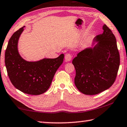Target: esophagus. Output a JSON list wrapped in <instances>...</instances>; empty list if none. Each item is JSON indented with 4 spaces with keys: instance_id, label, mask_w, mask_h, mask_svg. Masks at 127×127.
I'll return each instance as SVG.
<instances>
[{
    "instance_id": "obj_1",
    "label": "esophagus",
    "mask_w": 127,
    "mask_h": 127,
    "mask_svg": "<svg viewBox=\"0 0 127 127\" xmlns=\"http://www.w3.org/2000/svg\"><path fill=\"white\" fill-rule=\"evenodd\" d=\"M72 55L71 54L69 53H67L65 54V61L66 62H69V61H71V59H72Z\"/></svg>"
}]
</instances>
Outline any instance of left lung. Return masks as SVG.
I'll return each mask as SVG.
<instances>
[{
    "mask_svg": "<svg viewBox=\"0 0 127 127\" xmlns=\"http://www.w3.org/2000/svg\"><path fill=\"white\" fill-rule=\"evenodd\" d=\"M96 36L93 48H87L72 60L76 69L74 84L82 93L95 95L110 88L115 81L120 65L116 38L107 25Z\"/></svg>",
    "mask_w": 127,
    "mask_h": 127,
    "instance_id": "1",
    "label": "left lung"
}]
</instances>
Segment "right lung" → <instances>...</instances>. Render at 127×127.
I'll use <instances>...</instances> for the list:
<instances>
[{
	"label": "right lung",
	"mask_w": 127,
	"mask_h": 127,
	"mask_svg": "<svg viewBox=\"0 0 127 127\" xmlns=\"http://www.w3.org/2000/svg\"><path fill=\"white\" fill-rule=\"evenodd\" d=\"M24 27L15 32L9 40L5 53V67L10 81L16 89L28 94L39 95L50 88L64 55L62 54L55 59L45 58L34 62L23 59L18 52L17 44Z\"/></svg>",
	"instance_id": "obj_1"
}]
</instances>
